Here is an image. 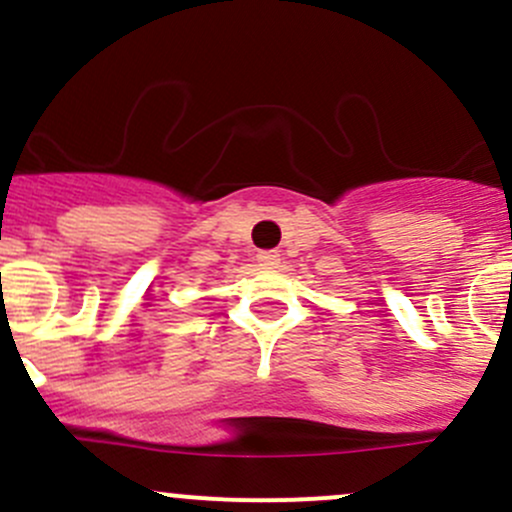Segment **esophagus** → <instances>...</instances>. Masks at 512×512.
I'll return each instance as SVG.
<instances>
[{
    "label": "esophagus",
    "instance_id": "esophagus-1",
    "mask_svg": "<svg viewBox=\"0 0 512 512\" xmlns=\"http://www.w3.org/2000/svg\"><path fill=\"white\" fill-rule=\"evenodd\" d=\"M257 262H260L262 269H274L279 265V255L277 252H260V255H257Z\"/></svg>",
    "mask_w": 512,
    "mask_h": 512
}]
</instances>
